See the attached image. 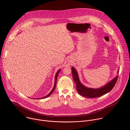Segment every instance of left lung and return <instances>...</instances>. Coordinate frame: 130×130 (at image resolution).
<instances>
[{
  "mask_svg": "<svg viewBox=\"0 0 130 130\" xmlns=\"http://www.w3.org/2000/svg\"><path fill=\"white\" fill-rule=\"evenodd\" d=\"M71 71L73 79L76 84V88L79 94L83 97L90 98L101 97L108 93L114 87L118 77V75L117 76L113 79L100 88H89L86 87L81 83L78 72L73 67H71ZM118 71L119 68L117 71V74H118Z\"/></svg>",
  "mask_w": 130,
  "mask_h": 130,
  "instance_id": "left-lung-1",
  "label": "left lung"
}]
</instances>
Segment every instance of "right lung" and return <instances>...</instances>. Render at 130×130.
I'll return each mask as SVG.
<instances>
[{"mask_svg":"<svg viewBox=\"0 0 130 130\" xmlns=\"http://www.w3.org/2000/svg\"><path fill=\"white\" fill-rule=\"evenodd\" d=\"M60 71H61V69L59 70L57 72L56 74H55V81H54V86H53V87L52 89V90H51V91L49 92V94H48L47 96H46L44 97L40 98H38V99H44V98H47V97H48L50 96L51 95V94H52V92H53V91L54 90V89H55V86H56V84H57V78H58V75H59V72H60Z\"/></svg>","mask_w":130,"mask_h":130,"instance_id":"obj_1","label":"right lung"}]
</instances>
